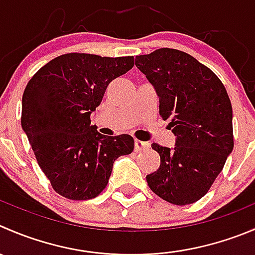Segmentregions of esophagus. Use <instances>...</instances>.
I'll use <instances>...</instances> for the list:
<instances>
[{
	"instance_id": "34e87169",
	"label": "esophagus",
	"mask_w": 255,
	"mask_h": 255,
	"mask_svg": "<svg viewBox=\"0 0 255 255\" xmlns=\"http://www.w3.org/2000/svg\"><path fill=\"white\" fill-rule=\"evenodd\" d=\"M149 148V143L148 142H143V140H134V149L135 152H139V150H144Z\"/></svg>"
}]
</instances>
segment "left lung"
I'll use <instances>...</instances> for the list:
<instances>
[{"mask_svg":"<svg viewBox=\"0 0 255 255\" xmlns=\"http://www.w3.org/2000/svg\"><path fill=\"white\" fill-rule=\"evenodd\" d=\"M135 66L159 98V116L170 118L174 148L153 143L160 165L145 177L164 201L185 206L206 196L234 147L233 111L222 81L194 57L173 48L135 56Z\"/></svg>","mask_w":255,"mask_h":255,"instance_id":"left-lung-1","label":"left lung"}]
</instances>
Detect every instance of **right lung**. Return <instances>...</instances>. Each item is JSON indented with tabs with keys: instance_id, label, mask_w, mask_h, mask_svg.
<instances>
[{
	"instance_id": "right-lung-1",
	"label": "right lung",
	"mask_w": 255,
	"mask_h": 255,
	"mask_svg": "<svg viewBox=\"0 0 255 255\" xmlns=\"http://www.w3.org/2000/svg\"><path fill=\"white\" fill-rule=\"evenodd\" d=\"M133 56L67 53L39 68L22 97V129L57 193L72 201L96 198L113 163L129 154V134L103 135L91 125L108 85L133 67Z\"/></svg>"
}]
</instances>
